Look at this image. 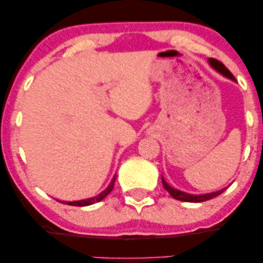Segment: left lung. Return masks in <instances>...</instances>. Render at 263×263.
<instances>
[{"label": "left lung", "mask_w": 263, "mask_h": 263, "mask_svg": "<svg viewBox=\"0 0 263 263\" xmlns=\"http://www.w3.org/2000/svg\"><path fill=\"white\" fill-rule=\"evenodd\" d=\"M208 62H210L211 66L213 67L214 69L218 71V73H220L224 75V77L231 79V80H233V81H236V79L231 74V71H230L228 68H226L224 64L220 62V61H218L215 59H210L208 60ZM161 181H163L164 188L167 190L168 194H170L174 199L179 200V201H184V202H203V201H207V200L213 199V197H217L218 195H220L221 193H224V190H225V189H221V190H218V192H214V193L203 194V195H193V194H188V193L181 192V190L172 188V186H170L166 182H165V179L163 177H161Z\"/></svg>", "instance_id": "left-lung-1"}]
</instances>
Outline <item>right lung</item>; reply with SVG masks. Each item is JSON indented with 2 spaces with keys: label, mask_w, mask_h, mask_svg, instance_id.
I'll return each instance as SVG.
<instances>
[{
  "label": "right lung",
  "mask_w": 263,
  "mask_h": 263,
  "mask_svg": "<svg viewBox=\"0 0 263 263\" xmlns=\"http://www.w3.org/2000/svg\"><path fill=\"white\" fill-rule=\"evenodd\" d=\"M115 181H116V176H114L112 181L109 184V186L99 194V195H97L95 197H91V199H86V200H80V201H73V202H68V201H60V202H62L64 204H69V206H78V207H84V206H89V204H93L96 202H99V201H102L104 197L107 196V194L111 193V190L114 189V184H115Z\"/></svg>",
  "instance_id": "1"
}]
</instances>
